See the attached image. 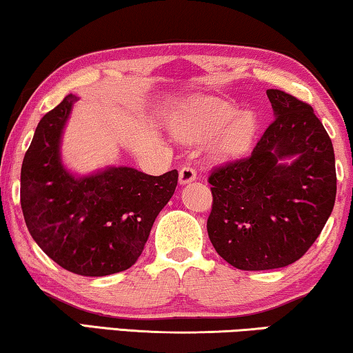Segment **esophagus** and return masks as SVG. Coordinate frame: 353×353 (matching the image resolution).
I'll return each instance as SVG.
<instances>
[{
  "label": "esophagus",
  "instance_id": "esophagus-1",
  "mask_svg": "<svg viewBox=\"0 0 353 353\" xmlns=\"http://www.w3.org/2000/svg\"><path fill=\"white\" fill-rule=\"evenodd\" d=\"M196 176H197V173L192 167L185 165L180 168V185H188V183L196 180Z\"/></svg>",
  "mask_w": 353,
  "mask_h": 353
}]
</instances>
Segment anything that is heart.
Segmentation results:
<instances>
[{
  "label": "heart",
  "instance_id": "b5f03b06",
  "mask_svg": "<svg viewBox=\"0 0 353 353\" xmlns=\"http://www.w3.org/2000/svg\"><path fill=\"white\" fill-rule=\"evenodd\" d=\"M178 137L188 141H207L214 134L212 152L219 161L247 154L258 134L253 113H240L237 106L216 97H199L181 110L175 121Z\"/></svg>",
  "mask_w": 353,
  "mask_h": 353
}]
</instances>
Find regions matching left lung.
Here are the masks:
<instances>
[{
    "mask_svg": "<svg viewBox=\"0 0 353 353\" xmlns=\"http://www.w3.org/2000/svg\"><path fill=\"white\" fill-rule=\"evenodd\" d=\"M275 119L252 156L214 170L207 231L242 270L293 264L320 236L336 199L334 150L312 106L265 90Z\"/></svg>",
    "mask_w": 353,
    "mask_h": 353,
    "instance_id": "obj_1",
    "label": "left lung"
}]
</instances>
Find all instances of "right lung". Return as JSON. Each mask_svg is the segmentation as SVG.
<instances>
[{
	"label": "right lung",
	"instance_id": "obj_1",
	"mask_svg": "<svg viewBox=\"0 0 353 353\" xmlns=\"http://www.w3.org/2000/svg\"><path fill=\"white\" fill-rule=\"evenodd\" d=\"M76 101L66 95L39 121L20 172V203L33 240L52 261L78 275L103 277L139 259L175 192L178 172L152 176L119 165L76 175L62 161L63 130Z\"/></svg>",
	"mask_w": 353,
	"mask_h": 353
}]
</instances>
